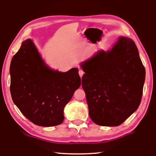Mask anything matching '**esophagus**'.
<instances>
[{
  "label": "esophagus",
  "instance_id": "esophagus-1",
  "mask_svg": "<svg viewBox=\"0 0 156 156\" xmlns=\"http://www.w3.org/2000/svg\"><path fill=\"white\" fill-rule=\"evenodd\" d=\"M79 75H80V77H82V76H83V74H84V71H83V70H82V69H80V70H79Z\"/></svg>",
  "mask_w": 156,
  "mask_h": 156
}]
</instances>
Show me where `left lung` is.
I'll list each match as a JSON object with an SVG mask.
<instances>
[{"mask_svg": "<svg viewBox=\"0 0 156 156\" xmlns=\"http://www.w3.org/2000/svg\"><path fill=\"white\" fill-rule=\"evenodd\" d=\"M80 66L85 72L82 86L93 122L117 126L138 109L145 69L132 39L121 36L110 51H98Z\"/></svg>", "mask_w": 156, "mask_h": 156, "instance_id": "8db88e82", "label": "left lung"}]
</instances>
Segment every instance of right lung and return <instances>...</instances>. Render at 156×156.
Listing matches in <instances>:
<instances>
[{
    "mask_svg": "<svg viewBox=\"0 0 156 156\" xmlns=\"http://www.w3.org/2000/svg\"><path fill=\"white\" fill-rule=\"evenodd\" d=\"M10 74L14 103L26 118L41 126L63 122L64 108L81 84L78 68L67 72L51 69L30 39L12 58Z\"/></svg>",
    "mask_w": 156,
    "mask_h": 156,
    "instance_id": "right-lung-1",
    "label": "right lung"
}]
</instances>
